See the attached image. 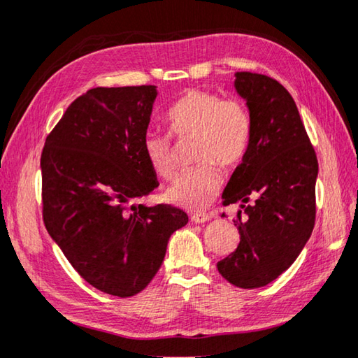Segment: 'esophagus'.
<instances>
[{
	"instance_id": "34e87169",
	"label": "esophagus",
	"mask_w": 358,
	"mask_h": 358,
	"mask_svg": "<svg viewBox=\"0 0 358 358\" xmlns=\"http://www.w3.org/2000/svg\"><path fill=\"white\" fill-rule=\"evenodd\" d=\"M192 220L195 222V224H204V222H209L210 220V214L196 213V214L192 215Z\"/></svg>"
}]
</instances>
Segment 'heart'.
I'll return each instance as SVG.
<instances>
[{
	"mask_svg": "<svg viewBox=\"0 0 358 358\" xmlns=\"http://www.w3.org/2000/svg\"><path fill=\"white\" fill-rule=\"evenodd\" d=\"M174 138L195 136L193 158L201 163L182 173L166 192L168 201L185 209H201L214 200L222 185L220 166L236 168L248 154L252 139V117L238 98L189 89L166 113ZM145 160L158 178L171 180L178 171L174 148L166 134L148 131L143 139Z\"/></svg>",
	"mask_w": 358,
	"mask_h": 358,
	"instance_id": "obj_1",
	"label": "heart"
}]
</instances>
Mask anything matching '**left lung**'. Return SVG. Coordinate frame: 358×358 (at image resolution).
<instances>
[{
  "label": "left lung",
  "instance_id": "obj_1",
  "mask_svg": "<svg viewBox=\"0 0 358 358\" xmlns=\"http://www.w3.org/2000/svg\"><path fill=\"white\" fill-rule=\"evenodd\" d=\"M234 76L252 117V139L222 198L224 206L241 203L245 220L239 210L234 225L241 241L217 269L233 285L259 289L279 278L311 236L319 163L285 87L265 74Z\"/></svg>",
  "mask_w": 358,
  "mask_h": 358
}]
</instances>
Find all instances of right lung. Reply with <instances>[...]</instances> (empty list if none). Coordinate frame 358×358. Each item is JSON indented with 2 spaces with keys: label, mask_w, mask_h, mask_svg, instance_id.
<instances>
[{
  "label": "right lung",
  "mask_w": 358,
  "mask_h": 358,
  "mask_svg": "<svg viewBox=\"0 0 358 358\" xmlns=\"http://www.w3.org/2000/svg\"><path fill=\"white\" fill-rule=\"evenodd\" d=\"M155 85L96 87L76 98L41 155L43 219L87 282L139 294L160 269L168 239L189 217L171 204H130L158 182L143 152Z\"/></svg>",
  "instance_id": "obj_1"
}]
</instances>
